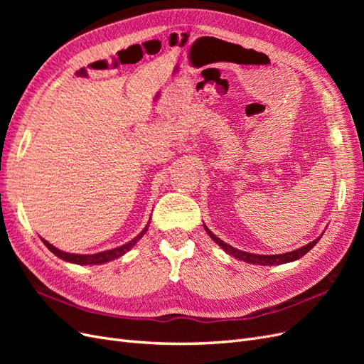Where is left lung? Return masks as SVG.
I'll list each match as a JSON object with an SVG mask.
<instances>
[{
	"label": "left lung",
	"instance_id": "1",
	"mask_svg": "<svg viewBox=\"0 0 364 364\" xmlns=\"http://www.w3.org/2000/svg\"><path fill=\"white\" fill-rule=\"evenodd\" d=\"M203 228H205V230L208 232V235L211 237V240H214L220 247H222L226 253H229V255H232L234 258H237L240 261H245V262H249V264H257V266H279V264L293 262L296 259H299L304 255H306V253L310 252L317 245V241L321 240L322 235H323V232H322L316 240H313L311 243H308L306 246H302L299 249L287 252V253H277V255H259V253H250V252L235 249V247H232L230 245L225 243L223 240H220L217 235H214L211 230L208 229L206 225H203Z\"/></svg>",
	"mask_w": 364,
	"mask_h": 364
}]
</instances>
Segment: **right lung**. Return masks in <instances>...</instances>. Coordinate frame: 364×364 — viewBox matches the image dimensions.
<instances>
[{"mask_svg": "<svg viewBox=\"0 0 364 364\" xmlns=\"http://www.w3.org/2000/svg\"><path fill=\"white\" fill-rule=\"evenodd\" d=\"M149 225H150V222L146 225V228L142 229L141 232L134 240H130L129 243H126L123 246H118L115 249H109V250H103V252L91 253V255H82V253L63 252V250H60L58 247H54L53 245H50L47 240H43V238H41V240L43 241V245H46L54 253V255H56L60 259H63V261L71 262V264H79V266H90V264H91V266H98V264H106L109 261H114V259H117L119 257H123L124 253H127L132 247H134L138 243V241L142 238V235L147 232Z\"/></svg>", "mask_w": 364, "mask_h": 364, "instance_id": "add662e5", "label": "right lung"}]
</instances>
